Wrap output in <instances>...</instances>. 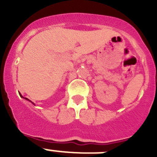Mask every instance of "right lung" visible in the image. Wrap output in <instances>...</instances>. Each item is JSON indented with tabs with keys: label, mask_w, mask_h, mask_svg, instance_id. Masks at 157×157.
I'll return each mask as SVG.
<instances>
[{
	"label": "right lung",
	"mask_w": 157,
	"mask_h": 157,
	"mask_svg": "<svg viewBox=\"0 0 157 157\" xmlns=\"http://www.w3.org/2000/svg\"><path fill=\"white\" fill-rule=\"evenodd\" d=\"M19 95H20V97H21V98H25V99H26V100H27V101H30V100H29V99H27V98H23V96H22L21 94H19Z\"/></svg>",
	"instance_id": "right-lung-1"
}]
</instances>
